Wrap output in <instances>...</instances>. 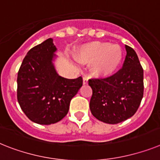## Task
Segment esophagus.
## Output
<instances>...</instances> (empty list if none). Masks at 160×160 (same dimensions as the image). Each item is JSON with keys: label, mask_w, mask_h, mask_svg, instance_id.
<instances>
[{"label": "esophagus", "mask_w": 160, "mask_h": 160, "mask_svg": "<svg viewBox=\"0 0 160 160\" xmlns=\"http://www.w3.org/2000/svg\"><path fill=\"white\" fill-rule=\"evenodd\" d=\"M83 84H88V77H87V76H84V77H83Z\"/></svg>", "instance_id": "esophagus-1"}]
</instances>
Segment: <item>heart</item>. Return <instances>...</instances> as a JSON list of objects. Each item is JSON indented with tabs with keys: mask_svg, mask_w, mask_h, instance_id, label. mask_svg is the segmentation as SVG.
<instances>
[{
	"mask_svg": "<svg viewBox=\"0 0 160 160\" xmlns=\"http://www.w3.org/2000/svg\"><path fill=\"white\" fill-rule=\"evenodd\" d=\"M76 59L82 63L93 62L92 73L99 77H106L117 72L123 60V50L116 44L94 41L79 49Z\"/></svg>",
	"mask_w": 160,
	"mask_h": 160,
	"instance_id": "heart-1",
	"label": "heart"
}]
</instances>
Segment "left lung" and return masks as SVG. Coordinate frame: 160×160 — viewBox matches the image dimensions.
<instances>
[{"instance_id": "left-lung-1", "label": "left lung", "mask_w": 160, "mask_h": 160, "mask_svg": "<svg viewBox=\"0 0 160 160\" xmlns=\"http://www.w3.org/2000/svg\"><path fill=\"white\" fill-rule=\"evenodd\" d=\"M125 49L121 69L109 77L88 80L91 113L104 123L115 124L132 117L143 98V69L134 49L128 45Z\"/></svg>"}]
</instances>
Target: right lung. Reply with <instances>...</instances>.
Wrapping results in <instances>:
<instances>
[{
    "mask_svg": "<svg viewBox=\"0 0 160 160\" xmlns=\"http://www.w3.org/2000/svg\"><path fill=\"white\" fill-rule=\"evenodd\" d=\"M57 50L49 38L28 51L18 72L17 98L28 119L39 124H51L65 117L71 100L83 84L81 76L66 79L53 64Z\"/></svg>",
    "mask_w": 160,
    "mask_h": 160,
    "instance_id": "right-lung-1",
    "label": "right lung"
}]
</instances>
